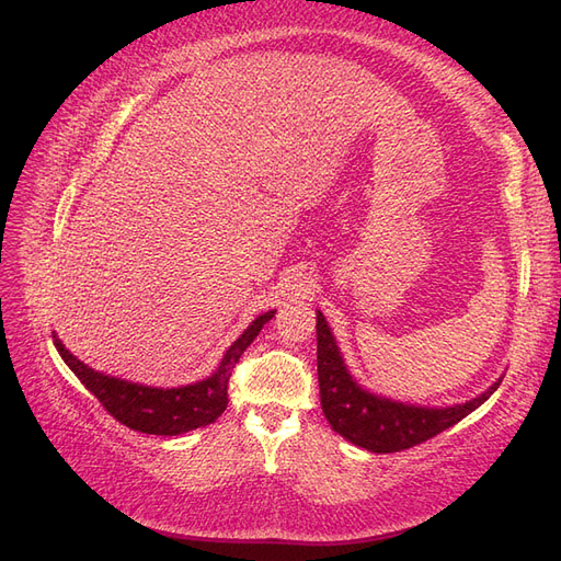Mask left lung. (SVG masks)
Here are the masks:
<instances>
[{
    "mask_svg": "<svg viewBox=\"0 0 561 561\" xmlns=\"http://www.w3.org/2000/svg\"><path fill=\"white\" fill-rule=\"evenodd\" d=\"M318 381L327 422L336 434L369 453H400L450 428L497 391V383L469 403L434 410L377 398L353 381L324 314L318 312Z\"/></svg>",
    "mask_w": 561,
    "mask_h": 561,
    "instance_id": "obj_1",
    "label": "left lung"
}]
</instances>
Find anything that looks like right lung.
Returning <instances> with one entry per match:
<instances>
[{
	"label": "right lung",
	"instance_id": "right-lung-1",
	"mask_svg": "<svg viewBox=\"0 0 561 561\" xmlns=\"http://www.w3.org/2000/svg\"><path fill=\"white\" fill-rule=\"evenodd\" d=\"M272 314L275 310L257 314L247 332L229 346L220 367L208 379L180 386V389H151V386L99 375V371L82 365L76 355H70L59 339H54V346L64 357V363L73 369V375L84 383V389L102 403L113 420L141 431V434L178 436L213 424L225 412L229 377H232L241 353L251 346Z\"/></svg>",
	"mask_w": 561,
	"mask_h": 561
}]
</instances>
